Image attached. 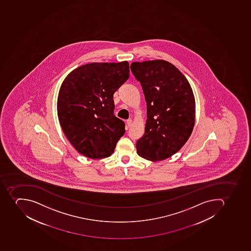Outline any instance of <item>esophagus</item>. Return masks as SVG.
Listing matches in <instances>:
<instances>
[{"label": "esophagus", "instance_id": "34e87169", "mask_svg": "<svg viewBox=\"0 0 251 251\" xmlns=\"http://www.w3.org/2000/svg\"><path fill=\"white\" fill-rule=\"evenodd\" d=\"M126 124L128 127H130L132 126V119H128V120H126Z\"/></svg>", "mask_w": 251, "mask_h": 251}]
</instances>
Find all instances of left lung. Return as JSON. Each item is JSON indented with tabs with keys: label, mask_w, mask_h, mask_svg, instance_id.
<instances>
[{
	"label": "left lung",
	"mask_w": 251,
	"mask_h": 251,
	"mask_svg": "<svg viewBox=\"0 0 251 251\" xmlns=\"http://www.w3.org/2000/svg\"><path fill=\"white\" fill-rule=\"evenodd\" d=\"M132 75L147 103L145 132L136 142L137 154L156 162L176 154L192 134L196 101L189 82L172 63L162 59L133 62Z\"/></svg>",
	"instance_id": "obj_1"
}]
</instances>
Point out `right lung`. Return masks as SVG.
<instances>
[{"label": "right lung", "instance_id": "add662e5", "mask_svg": "<svg viewBox=\"0 0 251 251\" xmlns=\"http://www.w3.org/2000/svg\"><path fill=\"white\" fill-rule=\"evenodd\" d=\"M129 76L127 61L91 63L71 71L62 83L57 114L64 134L85 157L107 158L124 135L114 115V93Z\"/></svg>", "mask_w": 251, "mask_h": 251}]
</instances>
